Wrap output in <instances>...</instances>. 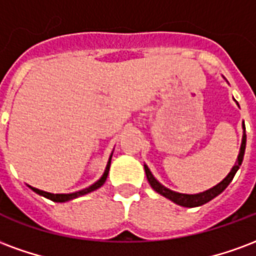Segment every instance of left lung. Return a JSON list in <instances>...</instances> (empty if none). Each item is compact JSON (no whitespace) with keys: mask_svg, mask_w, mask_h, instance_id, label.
Returning a JSON list of instances; mask_svg holds the SVG:
<instances>
[{"mask_svg":"<svg viewBox=\"0 0 256 256\" xmlns=\"http://www.w3.org/2000/svg\"><path fill=\"white\" fill-rule=\"evenodd\" d=\"M238 106V104H237ZM246 142H247V136H246V126H244V122H242V145H240V150H238V156H237V160L234 163V166L232 167V170L229 172V174L226 176L220 184H216L212 188L207 189L204 192L194 193V194H188V193H180L174 192L172 189L166 188L164 185H162L155 177L154 174L150 172V167L144 164L145 174H146V178H148V182L152 186V189L158 192L162 196H164L168 200H172V203L178 204V206H182V207H198V206H203V204L208 203L210 200H212L214 198H216L220 193H222L228 188V185L232 182V180L234 177V174L237 172V170L240 168L242 163V158H244V152H246Z\"/></svg>","mask_w":256,"mask_h":256,"instance_id":"obj_1","label":"left lung"}]
</instances>
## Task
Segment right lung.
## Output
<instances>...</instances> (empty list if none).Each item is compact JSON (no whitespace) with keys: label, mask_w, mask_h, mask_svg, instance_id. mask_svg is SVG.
Wrapping results in <instances>:
<instances>
[{"label":"right lung","mask_w":256,"mask_h":256,"mask_svg":"<svg viewBox=\"0 0 256 256\" xmlns=\"http://www.w3.org/2000/svg\"><path fill=\"white\" fill-rule=\"evenodd\" d=\"M112 154H114V150H112ZM112 154L110 155V159L106 162V167L104 172H102V176L100 177V180H97L94 184H92L90 186L84 189H80L78 192H72V193H50V192H45V190H41V189H36L30 186V189H32L34 192L38 193V194H41L44 198H49V200H52V202H56V203H66V202H70V200H74V198H79V196H84V194H88V193L93 192L96 189L101 188L104 182L106 181V177H108V172H110V166H111V159H112Z\"/></svg>","instance_id":"right-lung-1"}]
</instances>
